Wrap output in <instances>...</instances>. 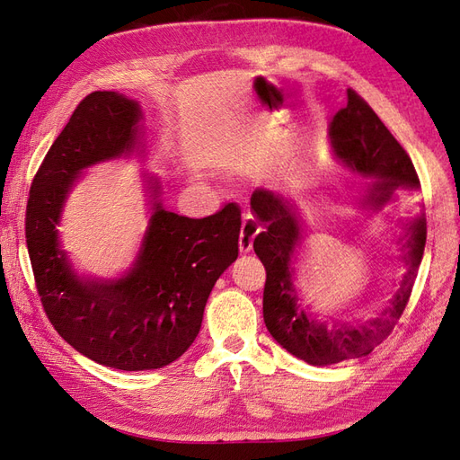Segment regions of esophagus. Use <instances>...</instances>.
I'll return each mask as SVG.
<instances>
[{"label": "esophagus", "instance_id": "1", "mask_svg": "<svg viewBox=\"0 0 460 460\" xmlns=\"http://www.w3.org/2000/svg\"><path fill=\"white\" fill-rule=\"evenodd\" d=\"M261 232L257 220L253 217H243L242 230H240V252L249 253L253 249L255 235Z\"/></svg>", "mask_w": 460, "mask_h": 460}]
</instances>
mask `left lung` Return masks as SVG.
<instances>
[{"label":"left lung","mask_w":460,"mask_h":460,"mask_svg":"<svg viewBox=\"0 0 460 460\" xmlns=\"http://www.w3.org/2000/svg\"><path fill=\"white\" fill-rule=\"evenodd\" d=\"M328 136L332 153L343 166L374 180L358 199L363 208L378 213L394 201L397 188H420L407 151L353 90H347V105L332 117ZM252 211L262 226L253 249L267 270L262 294L264 324L288 353L313 367H328L368 355L392 333L407 307L424 255L426 215L422 211L402 222L399 245L401 261L407 269L387 301L368 318L353 323L338 320L332 324L309 313V305H303L294 286V262L305 240L296 207L280 193L257 188L252 196Z\"/></svg>","instance_id":"8db88e82"}]
</instances>
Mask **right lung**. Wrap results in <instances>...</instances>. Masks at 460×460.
<instances>
[{"mask_svg": "<svg viewBox=\"0 0 460 460\" xmlns=\"http://www.w3.org/2000/svg\"><path fill=\"white\" fill-rule=\"evenodd\" d=\"M142 107L119 92H93L75 109L38 169L26 205V245L41 305L78 353L117 370H155L198 338L215 282L238 259L235 203L205 218L164 208L157 176L144 172L149 222L132 267L117 278L78 274L61 245L63 208L93 164L144 155Z\"/></svg>", "mask_w": 460, "mask_h": 460, "instance_id": "right-lung-1", "label": "right lung"}]
</instances>
